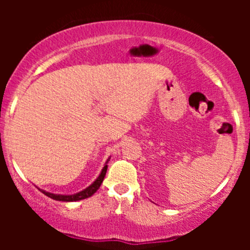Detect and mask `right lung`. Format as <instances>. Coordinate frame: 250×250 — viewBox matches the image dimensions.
I'll use <instances>...</instances> for the list:
<instances>
[{
    "label": "right lung",
    "mask_w": 250,
    "mask_h": 250,
    "mask_svg": "<svg viewBox=\"0 0 250 250\" xmlns=\"http://www.w3.org/2000/svg\"><path fill=\"white\" fill-rule=\"evenodd\" d=\"M109 161H110V158L106 161V163H105L104 168H103V170H102V173H100L99 176H98V178L95 179L94 183H93L92 185L88 186L87 188H84V190L80 191V192L74 193V195H58V193L47 192V191L41 190V188H39V190L41 191L42 193H44V195L48 196V197H49V198H52V200L62 201V202H76V201L84 200V198H88V197H90V196L94 195V193L97 192L98 188H100V185H102L103 180H104V178H105V174H106L107 162H109Z\"/></svg>",
    "instance_id": "1"
}]
</instances>
